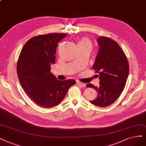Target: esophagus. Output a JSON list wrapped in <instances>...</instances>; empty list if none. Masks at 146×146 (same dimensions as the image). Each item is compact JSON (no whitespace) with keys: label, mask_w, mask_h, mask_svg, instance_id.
<instances>
[{"label":"esophagus","mask_w":146,"mask_h":146,"mask_svg":"<svg viewBox=\"0 0 146 146\" xmlns=\"http://www.w3.org/2000/svg\"><path fill=\"white\" fill-rule=\"evenodd\" d=\"M77 84L78 85H79L80 86H81L82 88H84L85 86H86V84H85L84 83H82V82H77Z\"/></svg>","instance_id":"34e87169"}]
</instances>
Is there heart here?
Listing matches in <instances>:
<instances>
[{"label":"heart","mask_w":146,"mask_h":146,"mask_svg":"<svg viewBox=\"0 0 146 146\" xmlns=\"http://www.w3.org/2000/svg\"><path fill=\"white\" fill-rule=\"evenodd\" d=\"M78 46L79 49L80 48H85L91 50L92 48V43L86 37H83L80 40L78 43Z\"/></svg>","instance_id":"b5f03b06"}]
</instances>
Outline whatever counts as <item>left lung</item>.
<instances>
[{"instance_id": "1", "label": "left lung", "mask_w": 146, "mask_h": 146, "mask_svg": "<svg viewBox=\"0 0 146 146\" xmlns=\"http://www.w3.org/2000/svg\"><path fill=\"white\" fill-rule=\"evenodd\" d=\"M99 51L92 68L100 75V86L88 84V88H94L97 97L92 104L99 107L112 104L121 94L128 77L129 66L127 58L119 45L110 38H98Z\"/></svg>"}]
</instances>
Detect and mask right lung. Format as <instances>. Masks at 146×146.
I'll return each mask as SVG.
<instances>
[{"mask_svg":"<svg viewBox=\"0 0 146 146\" xmlns=\"http://www.w3.org/2000/svg\"><path fill=\"white\" fill-rule=\"evenodd\" d=\"M66 34L51 33L35 36L25 43L20 53L17 72L20 83L29 97L43 108L62 102L75 80H58L51 73L56 63L57 44Z\"/></svg>","mask_w":146,"mask_h":146,"instance_id":"1","label":"right lung"}]
</instances>
